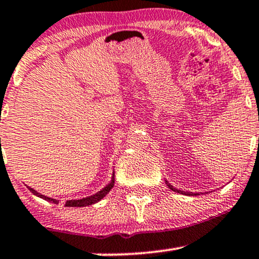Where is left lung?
<instances>
[{
    "label": "left lung",
    "mask_w": 259,
    "mask_h": 259,
    "mask_svg": "<svg viewBox=\"0 0 259 259\" xmlns=\"http://www.w3.org/2000/svg\"><path fill=\"white\" fill-rule=\"evenodd\" d=\"M166 184H168V183H166ZM168 186H169V188H170L171 189V190H173V191H177V193H184V194H186V195H196V194H193V193H185V191H182V190H177V189H175V188H173V186H171L170 184H168Z\"/></svg>",
    "instance_id": "obj_1"
}]
</instances>
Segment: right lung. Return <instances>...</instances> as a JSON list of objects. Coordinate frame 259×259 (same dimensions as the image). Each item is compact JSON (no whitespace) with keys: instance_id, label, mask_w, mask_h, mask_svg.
Listing matches in <instances>:
<instances>
[{"instance_id":"1","label":"right lung","mask_w":259,"mask_h":259,"mask_svg":"<svg viewBox=\"0 0 259 259\" xmlns=\"http://www.w3.org/2000/svg\"><path fill=\"white\" fill-rule=\"evenodd\" d=\"M113 184H115V178L112 177V180H111L110 184H108V185L106 186V188L102 189L101 191H99V193L95 194V195L85 197V199H80V200H69V201L65 202V206H69V207H84V206H89V205L95 204V202L100 201V200H101L102 197L106 195L108 191H110L111 189H112ZM29 190L32 191V193L34 194V195L41 197V199H46V200H48V201L54 202V204H57V202H58L55 199H51V197H47V196L41 195V194H39V193H37V191L33 190L32 188H29Z\"/></svg>"}]
</instances>
